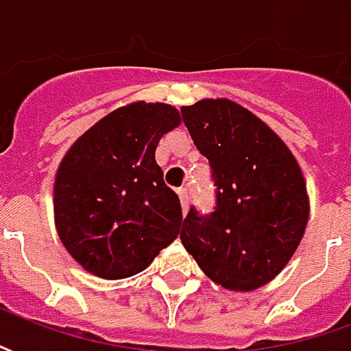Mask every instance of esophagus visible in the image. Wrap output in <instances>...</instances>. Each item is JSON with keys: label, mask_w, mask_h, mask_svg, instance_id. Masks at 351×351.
Wrapping results in <instances>:
<instances>
[{"label": "esophagus", "mask_w": 351, "mask_h": 351, "mask_svg": "<svg viewBox=\"0 0 351 351\" xmlns=\"http://www.w3.org/2000/svg\"><path fill=\"white\" fill-rule=\"evenodd\" d=\"M180 203H182V213L185 215L187 213V209H189V195H187V191L185 189H180Z\"/></svg>", "instance_id": "esophagus-1"}]
</instances>
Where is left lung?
I'll return each mask as SVG.
<instances>
[{"instance_id":"left-lung-1","label":"left lung","mask_w":351,"mask_h":351,"mask_svg":"<svg viewBox=\"0 0 351 351\" xmlns=\"http://www.w3.org/2000/svg\"><path fill=\"white\" fill-rule=\"evenodd\" d=\"M182 113L219 189L213 215L189 210L182 244L213 283L260 289L285 269L303 240L311 215L303 169L279 134L240 103L209 97Z\"/></svg>"}]
</instances>
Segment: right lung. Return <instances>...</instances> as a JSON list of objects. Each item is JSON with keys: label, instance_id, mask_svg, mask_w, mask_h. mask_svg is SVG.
<instances>
[{"label": "right lung", "instance_id": "obj_1", "mask_svg": "<svg viewBox=\"0 0 351 351\" xmlns=\"http://www.w3.org/2000/svg\"><path fill=\"white\" fill-rule=\"evenodd\" d=\"M182 125L168 103L132 101L89 127L54 176V226L88 274L125 279L144 271L180 234L182 205L164 183L156 148Z\"/></svg>", "mask_w": 351, "mask_h": 351}]
</instances>
